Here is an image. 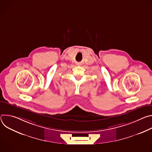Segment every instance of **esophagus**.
Returning a JSON list of instances; mask_svg holds the SVG:
<instances>
[{"label":"esophagus","mask_w":152,"mask_h":152,"mask_svg":"<svg viewBox=\"0 0 152 152\" xmlns=\"http://www.w3.org/2000/svg\"><path fill=\"white\" fill-rule=\"evenodd\" d=\"M77 66H80L81 64L80 62H79V63H77Z\"/></svg>","instance_id":"esophagus-1"}]
</instances>
